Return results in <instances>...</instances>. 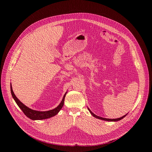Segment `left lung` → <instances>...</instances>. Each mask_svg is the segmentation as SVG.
<instances>
[{
	"mask_svg": "<svg viewBox=\"0 0 152 152\" xmlns=\"http://www.w3.org/2000/svg\"><path fill=\"white\" fill-rule=\"evenodd\" d=\"M88 110H89V111H90V113H91V115H92L94 117L96 118H98V119H102V120H104V121H118L121 120V119H122L123 118H124V117L127 115V114H126V115H125L124 116H122V117H121V118H116V119H108V118H102V117H100V116H97L96 115H95L94 113H93L92 112V111L90 110L89 108H88Z\"/></svg>",
	"mask_w": 152,
	"mask_h": 152,
	"instance_id": "obj_1",
	"label": "left lung"
}]
</instances>
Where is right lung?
<instances>
[{"label": "right lung", "instance_id": "add662e5", "mask_svg": "<svg viewBox=\"0 0 152 152\" xmlns=\"http://www.w3.org/2000/svg\"><path fill=\"white\" fill-rule=\"evenodd\" d=\"M10 91H11L12 97H13V99L15 100V102L17 103L18 106L23 111V112L25 113V115L27 117H28L29 119H32V120H41V119L50 118L52 116H55L56 115H57L64 105V100H65L66 94L67 93V92H66L65 94V95H64L63 99L58 107H57L51 110L45 111H40L32 110V109L28 108V107H26L25 105H24L22 102H21L20 101V100H18V99L16 97V95H15V94L13 91V89H12V84H10Z\"/></svg>", "mask_w": 152, "mask_h": 152}]
</instances>
